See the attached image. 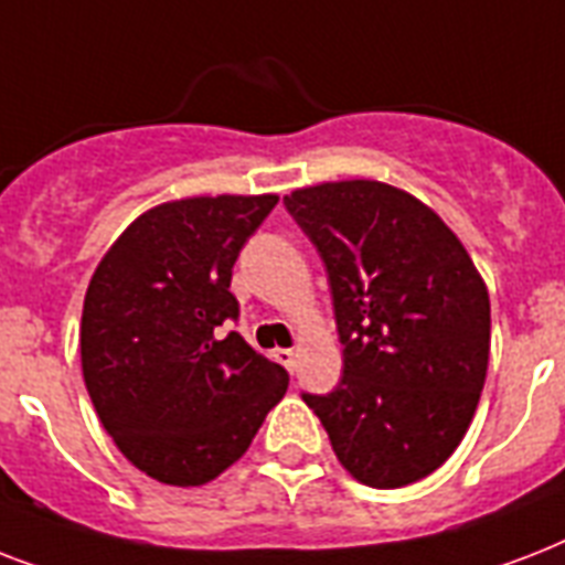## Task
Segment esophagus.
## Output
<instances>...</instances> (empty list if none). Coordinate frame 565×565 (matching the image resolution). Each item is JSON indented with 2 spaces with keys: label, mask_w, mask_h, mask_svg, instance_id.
Masks as SVG:
<instances>
[{
  "label": "esophagus",
  "mask_w": 565,
  "mask_h": 565,
  "mask_svg": "<svg viewBox=\"0 0 565 565\" xmlns=\"http://www.w3.org/2000/svg\"><path fill=\"white\" fill-rule=\"evenodd\" d=\"M273 358L281 363L287 372H292V366H296V349H275Z\"/></svg>",
  "instance_id": "obj_1"
}]
</instances>
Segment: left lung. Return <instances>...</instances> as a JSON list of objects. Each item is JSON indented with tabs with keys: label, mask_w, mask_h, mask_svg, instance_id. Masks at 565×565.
Instances as JSON below:
<instances>
[{
	"label": "left lung",
	"mask_w": 565,
	"mask_h": 565,
	"mask_svg": "<svg viewBox=\"0 0 565 565\" xmlns=\"http://www.w3.org/2000/svg\"><path fill=\"white\" fill-rule=\"evenodd\" d=\"M326 266L343 377L301 393L340 463L395 490L446 463L481 398L490 296L437 213L381 181L284 195Z\"/></svg>",
	"instance_id": "obj_1"
}]
</instances>
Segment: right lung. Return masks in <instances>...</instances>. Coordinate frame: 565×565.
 <instances>
[{
    "label": "right lung",
    "instance_id": "obj_1",
    "mask_svg": "<svg viewBox=\"0 0 565 565\" xmlns=\"http://www.w3.org/2000/svg\"><path fill=\"white\" fill-rule=\"evenodd\" d=\"M278 195H202L146 211L84 296L82 370L119 451L199 487L246 455L290 377L239 331L231 273Z\"/></svg>",
    "mask_w": 565,
    "mask_h": 565
}]
</instances>
